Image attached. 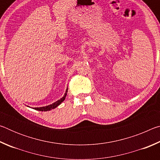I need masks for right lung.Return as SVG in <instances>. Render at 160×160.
<instances>
[{"instance_id": "add662e5", "label": "right lung", "mask_w": 160, "mask_h": 160, "mask_svg": "<svg viewBox=\"0 0 160 160\" xmlns=\"http://www.w3.org/2000/svg\"><path fill=\"white\" fill-rule=\"evenodd\" d=\"M67 92H68V88L66 91V93H65L64 96L62 97L61 99L58 100L57 102L53 103L52 104L48 105V106H46V107H37V108H34L35 110H38V111H41V112H47V111H50L51 109H55L56 107H57L58 105H60L62 102H63L65 99H66V97L67 95Z\"/></svg>"}]
</instances>
